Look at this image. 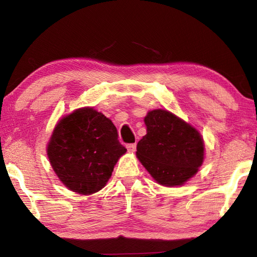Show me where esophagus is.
Instances as JSON below:
<instances>
[{
  "label": "esophagus",
  "instance_id": "esophagus-1",
  "mask_svg": "<svg viewBox=\"0 0 257 257\" xmlns=\"http://www.w3.org/2000/svg\"><path fill=\"white\" fill-rule=\"evenodd\" d=\"M136 143H135V144H128L127 145V150H128V152L129 153H134L135 151H136Z\"/></svg>",
  "mask_w": 257,
  "mask_h": 257
}]
</instances>
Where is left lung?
<instances>
[{
  "label": "left lung",
  "instance_id": "left-lung-1",
  "mask_svg": "<svg viewBox=\"0 0 257 257\" xmlns=\"http://www.w3.org/2000/svg\"><path fill=\"white\" fill-rule=\"evenodd\" d=\"M147 134L136 155L158 184L181 186L196 175L204 160V142L196 129L167 110L145 116Z\"/></svg>",
  "mask_w": 257,
  "mask_h": 257
}]
</instances>
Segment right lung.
Wrapping results in <instances>:
<instances>
[{
  "label": "right lung",
  "instance_id": "1",
  "mask_svg": "<svg viewBox=\"0 0 257 257\" xmlns=\"http://www.w3.org/2000/svg\"><path fill=\"white\" fill-rule=\"evenodd\" d=\"M127 150L112 121L93 107H82L61 119L47 145V156L62 184L75 193L101 190Z\"/></svg>",
  "mask_w": 257,
  "mask_h": 257
}]
</instances>
